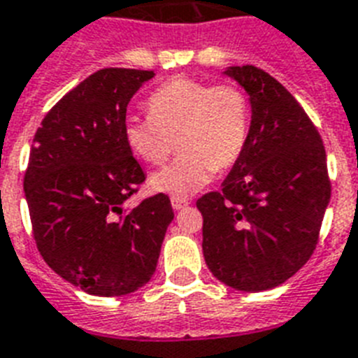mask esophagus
Instances as JSON below:
<instances>
[{"label": "esophagus", "mask_w": 358, "mask_h": 358, "mask_svg": "<svg viewBox=\"0 0 358 358\" xmlns=\"http://www.w3.org/2000/svg\"><path fill=\"white\" fill-rule=\"evenodd\" d=\"M188 205H190V203H188V199H181V197H172L173 210H182V208H186Z\"/></svg>", "instance_id": "34e87169"}]
</instances>
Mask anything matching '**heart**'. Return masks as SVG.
<instances>
[{"mask_svg":"<svg viewBox=\"0 0 358 358\" xmlns=\"http://www.w3.org/2000/svg\"><path fill=\"white\" fill-rule=\"evenodd\" d=\"M148 119L124 120V141L138 161L159 166L172 153V164L150 177V188L172 197H190L215 172L230 168L249 137V102L238 85H210L177 76L153 91Z\"/></svg>","mask_w":358,"mask_h":358,"instance_id":"obj_1","label":"heart"}]
</instances>
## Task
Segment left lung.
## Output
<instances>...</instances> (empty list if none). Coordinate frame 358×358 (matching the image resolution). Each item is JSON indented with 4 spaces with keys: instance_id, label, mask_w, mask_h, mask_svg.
<instances>
[{
    "instance_id": "left-lung-1",
    "label": "left lung",
    "mask_w": 358,
    "mask_h": 358,
    "mask_svg": "<svg viewBox=\"0 0 358 358\" xmlns=\"http://www.w3.org/2000/svg\"><path fill=\"white\" fill-rule=\"evenodd\" d=\"M250 102L243 153L221 185L197 199L203 254L215 278L236 291L282 285L317 247L331 197L326 150L303 108L278 80L232 66Z\"/></svg>"
}]
</instances>
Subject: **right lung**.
<instances>
[{
    "mask_svg": "<svg viewBox=\"0 0 358 358\" xmlns=\"http://www.w3.org/2000/svg\"><path fill=\"white\" fill-rule=\"evenodd\" d=\"M153 76L96 71L45 115L32 141L23 190L38 250L94 296H122L150 282L173 220L164 194L124 208L146 179L124 141L126 109Z\"/></svg>",
    "mask_w": 358,
    "mask_h": 358,
    "instance_id": "1",
    "label": "right lung"
}]
</instances>
